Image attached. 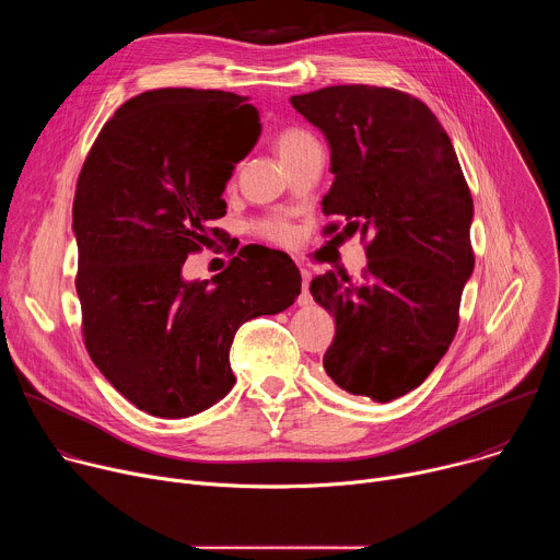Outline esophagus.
Wrapping results in <instances>:
<instances>
[{"instance_id": "34e87169", "label": "esophagus", "mask_w": 560, "mask_h": 560, "mask_svg": "<svg viewBox=\"0 0 560 560\" xmlns=\"http://www.w3.org/2000/svg\"><path fill=\"white\" fill-rule=\"evenodd\" d=\"M307 285H310V272L305 268H301V294H299V305H307L312 301L310 292H307Z\"/></svg>"}]
</instances>
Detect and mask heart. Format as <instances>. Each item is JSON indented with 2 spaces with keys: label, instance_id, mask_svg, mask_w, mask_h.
<instances>
[{
  "label": "heart",
  "instance_id": "obj_1",
  "mask_svg": "<svg viewBox=\"0 0 560 560\" xmlns=\"http://www.w3.org/2000/svg\"><path fill=\"white\" fill-rule=\"evenodd\" d=\"M312 143H316L314 137L301 128H285L283 132L277 135V152L281 156V162H288V159H292L294 154H299L301 150H305ZM261 230H264V234H268L279 244L292 242V230L283 221H268L261 225Z\"/></svg>",
  "mask_w": 560,
  "mask_h": 560
}]
</instances>
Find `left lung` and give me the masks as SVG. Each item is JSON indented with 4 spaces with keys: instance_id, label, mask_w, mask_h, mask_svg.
Listing matches in <instances>:
<instances>
[{
    "instance_id": "1",
    "label": "left lung",
    "mask_w": 560,
    "mask_h": 560,
    "mask_svg": "<svg viewBox=\"0 0 560 560\" xmlns=\"http://www.w3.org/2000/svg\"><path fill=\"white\" fill-rule=\"evenodd\" d=\"M290 104L330 145L324 212L368 238L359 281L328 270L310 283L337 324L324 370L341 389L389 404L430 376L456 335L474 272L469 188L439 119L401 91L328 86Z\"/></svg>"
}]
</instances>
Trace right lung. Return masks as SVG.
Instances as JSON below:
<instances>
[{"label":"right lung","instance_id":"add662e5","mask_svg":"<svg viewBox=\"0 0 560 560\" xmlns=\"http://www.w3.org/2000/svg\"><path fill=\"white\" fill-rule=\"evenodd\" d=\"M223 91L159 89L126 102L95 139L72 203L86 350L139 410L186 419L232 389L236 328L283 312L301 275L261 248L208 279L190 253L223 232V190L261 135L259 110Z\"/></svg>","mask_w":560,"mask_h":560}]
</instances>
